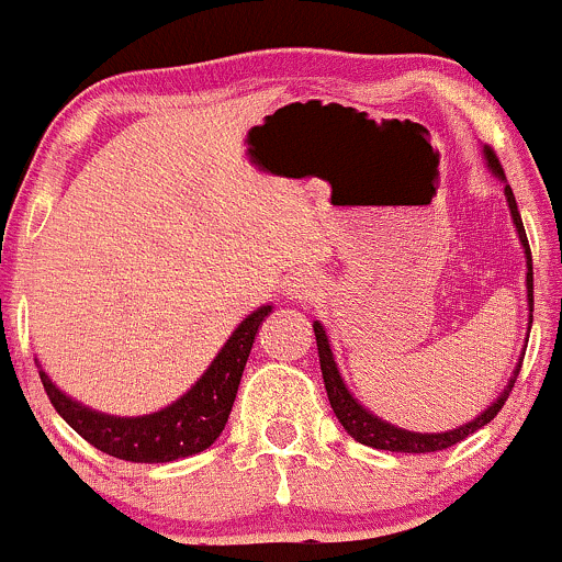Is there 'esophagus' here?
<instances>
[{
	"label": "esophagus",
	"mask_w": 562,
	"mask_h": 562,
	"mask_svg": "<svg viewBox=\"0 0 562 562\" xmlns=\"http://www.w3.org/2000/svg\"><path fill=\"white\" fill-rule=\"evenodd\" d=\"M289 294L297 300H314V294H319V283L305 279V276H297L289 283Z\"/></svg>",
	"instance_id": "obj_1"
}]
</instances>
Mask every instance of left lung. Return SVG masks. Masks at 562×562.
<instances>
[{
    "label": "left lung",
    "instance_id": "8db88e82",
    "mask_svg": "<svg viewBox=\"0 0 562 562\" xmlns=\"http://www.w3.org/2000/svg\"><path fill=\"white\" fill-rule=\"evenodd\" d=\"M484 154H487V165L493 167L495 176L506 178V176H503V167H501V161H497L493 148H487ZM506 200H508V207H512L514 224H517L519 240H522L525 254H528V303H530V311H533V259H530L528 235H525L522 216H519V211H517V200H514L512 187H506ZM530 324H533V316H530ZM314 333H316V346H319L324 390H327L329 406H333L335 416H338V422L344 425V430L349 432L355 441L366 443V447H373V449H386V452L427 454V452H441V449H449V447H454V443H460L462 438H468L471 432H476L479 427L490 425V422L495 419L497 411H501L503 403L508 401V392H512L514 381H517L519 368H522V362H519L517 370H514L512 381H508V386L501 392V397H497V401L487 411H484V414H479L476 419L468 422V425L457 427V430H449V432H411V430H401V427H392L390 422H381L379 416L370 414V411L362 408L360 403L351 397V392L346 390L344 379H340L338 366H335L333 349H329L327 335H324V327L319 322H314Z\"/></svg>",
    "mask_w": 562,
    "mask_h": 562
}]
</instances>
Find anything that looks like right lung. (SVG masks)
Returning a JSON list of instances; mask_svg holds the SVG:
<instances>
[{
  "mask_svg": "<svg viewBox=\"0 0 562 562\" xmlns=\"http://www.w3.org/2000/svg\"><path fill=\"white\" fill-rule=\"evenodd\" d=\"M270 314H273V305H262L259 311H254L235 329L233 338L224 344V349L218 351L216 360L192 390L181 401L156 411V414L132 416V419L97 414V411L61 395L43 370H40V381L61 419L100 452L130 462H172L178 457L207 449L224 430L235 395H238L243 368L251 355L254 338Z\"/></svg>",
  "mask_w": 562,
  "mask_h": 562,
  "instance_id": "obj_1",
  "label": "right lung"
}]
</instances>
